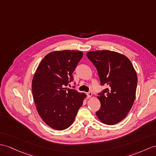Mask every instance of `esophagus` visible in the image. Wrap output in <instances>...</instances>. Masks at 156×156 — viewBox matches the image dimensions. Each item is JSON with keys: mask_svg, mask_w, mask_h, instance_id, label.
Here are the masks:
<instances>
[{"mask_svg": "<svg viewBox=\"0 0 156 156\" xmlns=\"http://www.w3.org/2000/svg\"><path fill=\"white\" fill-rule=\"evenodd\" d=\"M91 96H92V92H88L87 94V98H90Z\"/></svg>", "mask_w": 156, "mask_h": 156, "instance_id": "esophagus-1", "label": "esophagus"}]
</instances>
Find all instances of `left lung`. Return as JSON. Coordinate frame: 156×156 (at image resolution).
<instances>
[{
	"label": "left lung",
	"instance_id": "1",
	"mask_svg": "<svg viewBox=\"0 0 156 156\" xmlns=\"http://www.w3.org/2000/svg\"><path fill=\"white\" fill-rule=\"evenodd\" d=\"M96 67L101 85L107 86L97 98L101 107L96 115L101 122L115 125L125 119L133 107L138 78L129 58L117 52L102 50L87 52Z\"/></svg>",
	"mask_w": 156,
	"mask_h": 156
}]
</instances>
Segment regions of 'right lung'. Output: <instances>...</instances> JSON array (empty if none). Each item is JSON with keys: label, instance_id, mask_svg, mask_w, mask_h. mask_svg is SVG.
Listing matches in <instances>:
<instances>
[{"label": "right lung", "instance_id": "right-lung-1", "mask_svg": "<svg viewBox=\"0 0 156 156\" xmlns=\"http://www.w3.org/2000/svg\"><path fill=\"white\" fill-rule=\"evenodd\" d=\"M83 57L79 51H55L47 54L37 68L31 83L34 103L43 121L62 130L73 123L86 95L66 87Z\"/></svg>", "mask_w": 156, "mask_h": 156}]
</instances>
